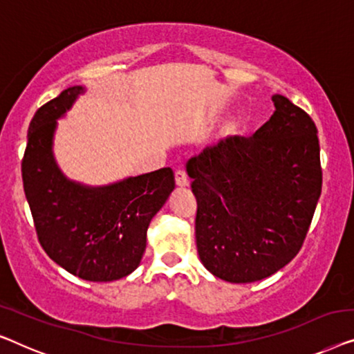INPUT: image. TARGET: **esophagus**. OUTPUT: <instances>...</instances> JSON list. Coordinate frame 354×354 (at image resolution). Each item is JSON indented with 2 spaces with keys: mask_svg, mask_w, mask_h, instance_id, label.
<instances>
[{
  "mask_svg": "<svg viewBox=\"0 0 354 354\" xmlns=\"http://www.w3.org/2000/svg\"><path fill=\"white\" fill-rule=\"evenodd\" d=\"M175 179H176V184L179 187H187L189 186V178H187V173L184 168H179L175 173Z\"/></svg>",
  "mask_w": 354,
  "mask_h": 354,
  "instance_id": "34e87169",
  "label": "esophagus"
}]
</instances>
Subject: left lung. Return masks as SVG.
<instances>
[{
    "mask_svg": "<svg viewBox=\"0 0 354 354\" xmlns=\"http://www.w3.org/2000/svg\"><path fill=\"white\" fill-rule=\"evenodd\" d=\"M272 102L274 113L250 138H226L187 162L198 257L227 282L261 281L290 263L321 196L315 122L281 94Z\"/></svg>",
    "mask_w": 354,
    "mask_h": 354,
    "instance_id": "left-lung-1",
    "label": "left lung"
}]
</instances>
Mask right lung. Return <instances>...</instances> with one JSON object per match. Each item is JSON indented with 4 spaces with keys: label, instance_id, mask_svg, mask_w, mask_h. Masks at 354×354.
<instances>
[{
    "label": "right lung",
    "instance_id": "right-lung-1",
    "mask_svg": "<svg viewBox=\"0 0 354 354\" xmlns=\"http://www.w3.org/2000/svg\"><path fill=\"white\" fill-rule=\"evenodd\" d=\"M84 89L72 86L41 106L28 127L22 181L43 250L73 276L111 282L136 270L149 223L175 189L171 168L89 187L71 181L53 156L61 118Z\"/></svg>",
    "mask_w": 354,
    "mask_h": 354
}]
</instances>
